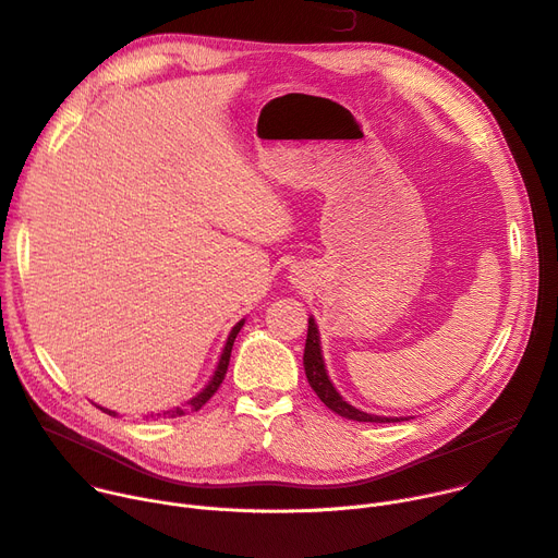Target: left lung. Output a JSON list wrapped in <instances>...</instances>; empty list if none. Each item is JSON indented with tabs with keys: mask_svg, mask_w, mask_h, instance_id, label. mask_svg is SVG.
<instances>
[{
	"mask_svg": "<svg viewBox=\"0 0 558 558\" xmlns=\"http://www.w3.org/2000/svg\"><path fill=\"white\" fill-rule=\"evenodd\" d=\"M304 368H306V377L308 384L313 387V391L317 393V398L337 415L347 417V420H355V422H400L404 417H387V415H373L366 411L355 409L353 404H349L344 398L337 393V389L332 387V381L326 373V364H324V355H322V339H319V328L315 324L313 317H308V337H306V349H304Z\"/></svg>",
	"mask_w": 558,
	"mask_h": 558,
	"instance_id": "left-lung-1",
	"label": "left lung"
}]
</instances>
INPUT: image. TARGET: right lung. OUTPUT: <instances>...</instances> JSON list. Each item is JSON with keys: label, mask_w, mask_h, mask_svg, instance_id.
<instances>
[{"label": "right lung", "mask_w": 558, "mask_h": 558, "mask_svg": "<svg viewBox=\"0 0 558 558\" xmlns=\"http://www.w3.org/2000/svg\"><path fill=\"white\" fill-rule=\"evenodd\" d=\"M243 324H245V319H241V322H236L234 324V328L230 330V335H228V339H226V347H223V351H221V357H219V364H217V368H214V375L209 377V381L205 384V389L203 391H198L194 398H190L185 404H181V407H171V409H165V411H160V413H156V417H181V415H185V413H192V411H198L214 393L219 391V387H221V381H223V377H226V373H228V366H230V355H232V347H234V339H236V335H239V330L243 328ZM98 409H102L100 404H96ZM105 413H109V415H118L116 411H109V409H102ZM151 417H154V413H151Z\"/></svg>", "instance_id": "add662e5"}]
</instances>
